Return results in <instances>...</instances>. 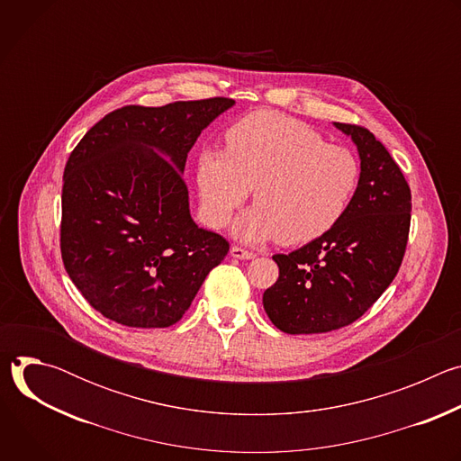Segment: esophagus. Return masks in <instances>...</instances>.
Instances as JSON below:
<instances>
[{"label":"esophagus","instance_id":"34e87169","mask_svg":"<svg viewBox=\"0 0 461 461\" xmlns=\"http://www.w3.org/2000/svg\"><path fill=\"white\" fill-rule=\"evenodd\" d=\"M230 255H231L233 258H240V260L255 258V253H253V251H248V249L239 248V246H231V248H230Z\"/></svg>","mask_w":461,"mask_h":461}]
</instances>
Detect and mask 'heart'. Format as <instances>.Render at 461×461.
<instances>
[{"mask_svg":"<svg viewBox=\"0 0 461 461\" xmlns=\"http://www.w3.org/2000/svg\"><path fill=\"white\" fill-rule=\"evenodd\" d=\"M201 213L222 228L253 189L255 206L233 224L246 242H312L345 215L359 182L352 151L308 123L274 111L253 113L226 133V149H201L194 160Z\"/></svg>","mask_w":461,"mask_h":461,"instance_id":"heart-1","label":"heart"}]
</instances>
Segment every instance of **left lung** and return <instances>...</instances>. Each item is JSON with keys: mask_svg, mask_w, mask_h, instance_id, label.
Returning <instances> with one entry per match:
<instances>
[{"mask_svg": "<svg viewBox=\"0 0 461 461\" xmlns=\"http://www.w3.org/2000/svg\"><path fill=\"white\" fill-rule=\"evenodd\" d=\"M334 125L357 148L359 182L330 231L274 255L279 279L262 304L286 334L332 332L359 319L396 277L409 240L412 196L400 166L368 129Z\"/></svg>", "mask_w": 461, "mask_h": 461, "instance_id": "obj_1", "label": "left lung"}]
</instances>
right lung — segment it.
<instances>
[{
  "label": "right lung",
  "instance_id": "right-lung-1",
  "mask_svg": "<svg viewBox=\"0 0 461 461\" xmlns=\"http://www.w3.org/2000/svg\"><path fill=\"white\" fill-rule=\"evenodd\" d=\"M231 98L125 105L95 123L63 171L61 258L104 317L133 328L182 319L230 244L194 224L182 178Z\"/></svg>",
  "mask_w": 461,
  "mask_h": 461
}]
</instances>
